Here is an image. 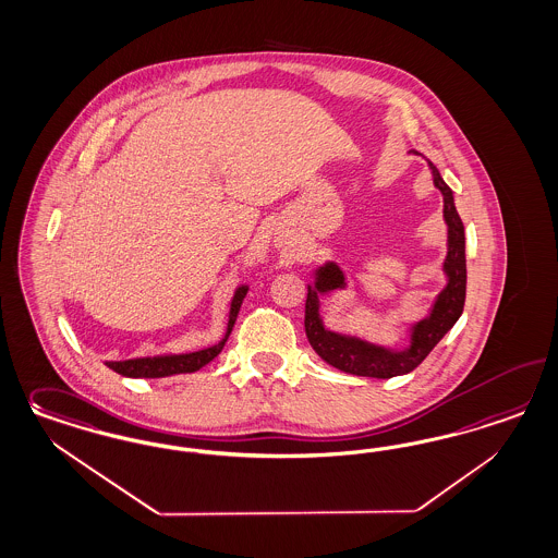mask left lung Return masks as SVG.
<instances>
[{"instance_id": "obj_1", "label": "left lung", "mask_w": 558, "mask_h": 558, "mask_svg": "<svg viewBox=\"0 0 558 558\" xmlns=\"http://www.w3.org/2000/svg\"><path fill=\"white\" fill-rule=\"evenodd\" d=\"M416 154V151H414ZM433 182L444 195V217L448 223V256L444 270L448 275V286L437 295L429 318L413 326L411 344L407 351H390L355 337H342L324 328L318 314V293H326L344 286L341 269L335 263L324 265L316 272L314 288L307 286L306 337L312 349L332 367L353 376L367 378H395L413 372L421 361L433 351V347L444 339L456 320L460 318L466 302V238L464 223L456 211L451 189L444 182L439 170L429 163Z\"/></svg>"}]
</instances>
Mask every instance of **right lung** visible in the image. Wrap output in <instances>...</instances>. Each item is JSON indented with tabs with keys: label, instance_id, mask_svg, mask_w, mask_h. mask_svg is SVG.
<instances>
[{
	"label": "right lung",
	"instance_id": "obj_1",
	"mask_svg": "<svg viewBox=\"0 0 558 558\" xmlns=\"http://www.w3.org/2000/svg\"><path fill=\"white\" fill-rule=\"evenodd\" d=\"M248 288H238L235 291L234 300H232V307H230V323H228V332L221 341L203 349V351H195V353H186V355H166V357H142V360H126V361H108L107 365L126 378H163V376H174V374H193L201 369L203 365H207L209 361L216 360L217 355L221 353L223 344L228 341L232 328H234L235 318L240 306L246 298Z\"/></svg>",
	"mask_w": 558,
	"mask_h": 558
}]
</instances>
